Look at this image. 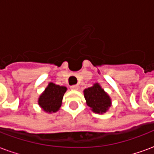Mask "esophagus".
Instances as JSON below:
<instances>
[{"instance_id":"1","label":"esophagus","mask_w":154,"mask_h":154,"mask_svg":"<svg viewBox=\"0 0 154 154\" xmlns=\"http://www.w3.org/2000/svg\"><path fill=\"white\" fill-rule=\"evenodd\" d=\"M70 88L72 90H78L79 86H78V85H72V86H71Z\"/></svg>"}]
</instances>
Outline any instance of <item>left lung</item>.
Instances as JSON below:
<instances>
[{
	"label": "left lung",
	"mask_w": 154,
	"mask_h": 154,
	"mask_svg": "<svg viewBox=\"0 0 154 154\" xmlns=\"http://www.w3.org/2000/svg\"><path fill=\"white\" fill-rule=\"evenodd\" d=\"M83 92L87 105L93 112L103 114L109 110L111 106V100L99 84L95 83L92 87L85 89Z\"/></svg>",
	"instance_id": "obj_1"
}]
</instances>
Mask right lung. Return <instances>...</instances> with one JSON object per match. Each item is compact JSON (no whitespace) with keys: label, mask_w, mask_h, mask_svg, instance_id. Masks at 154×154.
I'll return each instance as SVG.
<instances>
[{"label":"right lung","mask_w":154,"mask_h":154,"mask_svg":"<svg viewBox=\"0 0 154 154\" xmlns=\"http://www.w3.org/2000/svg\"><path fill=\"white\" fill-rule=\"evenodd\" d=\"M66 91V87L49 82L38 98V103L39 106L47 113L57 112L62 106V100Z\"/></svg>","instance_id":"add662e5"}]
</instances>
